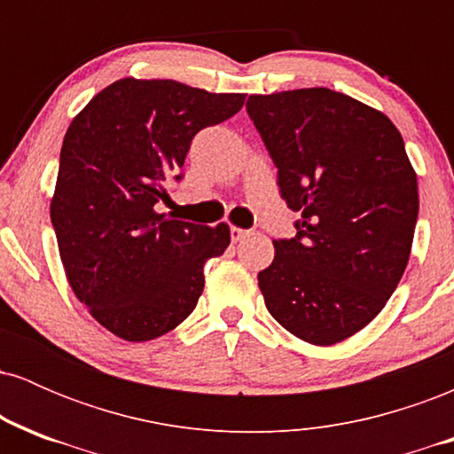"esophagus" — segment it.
Wrapping results in <instances>:
<instances>
[{
    "label": "esophagus",
    "mask_w": 454,
    "mask_h": 454,
    "mask_svg": "<svg viewBox=\"0 0 454 454\" xmlns=\"http://www.w3.org/2000/svg\"><path fill=\"white\" fill-rule=\"evenodd\" d=\"M249 234V231H245V228H239V226H231V239L232 241H241Z\"/></svg>",
    "instance_id": "34e87169"
}]
</instances>
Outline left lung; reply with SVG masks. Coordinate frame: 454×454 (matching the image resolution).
Instances as JSON below:
<instances>
[{
    "label": "left lung",
    "mask_w": 454,
    "mask_h": 454,
    "mask_svg": "<svg viewBox=\"0 0 454 454\" xmlns=\"http://www.w3.org/2000/svg\"><path fill=\"white\" fill-rule=\"evenodd\" d=\"M247 114L301 213L258 273L269 314L294 337L333 346L384 309L408 267L419 184L399 129L346 93L311 87L249 96Z\"/></svg>",
    "instance_id": "left-lung-1"
}]
</instances>
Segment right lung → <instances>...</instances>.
Returning <instances> with one entry per match:
<instances>
[{"instance_id": "obj_1", "label": "right lung", "mask_w": 454, "mask_h": 454, "mask_svg": "<svg viewBox=\"0 0 454 454\" xmlns=\"http://www.w3.org/2000/svg\"><path fill=\"white\" fill-rule=\"evenodd\" d=\"M245 93L164 78H119L72 119L51 222L67 284L113 335L151 341L179 326L205 288V262L231 245L228 223L158 213L192 138L226 121Z\"/></svg>"}]
</instances>
